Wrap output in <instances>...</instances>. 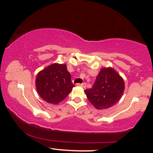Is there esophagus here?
<instances>
[{
    "label": "esophagus",
    "mask_w": 153,
    "mask_h": 153,
    "mask_svg": "<svg viewBox=\"0 0 153 153\" xmlns=\"http://www.w3.org/2000/svg\"><path fill=\"white\" fill-rule=\"evenodd\" d=\"M78 85H80V86L85 88V86H86V83H85V82H82V83H78Z\"/></svg>",
    "instance_id": "obj_1"
}]
</instances>
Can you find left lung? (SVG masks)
Masks as SVG:
<instances>
[{
    "mask_svg": "<svg viewBox=\"0 0 153 153\" xmlns=\"http://www.w3.org/2000/svg\"><path fill=\"white\" fill-rule=\"evenodd\" d=\"M124 90V82L112 68H102L93 87L85 90L88 99L96 108H110L120 100Z\"/></svg>",
    "mask_w": 153,
    "mask_h": 153,
    "instance_id": "left-lung-1",
    "label": "left lung"
}]
</instances>
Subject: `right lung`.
I'll use <instances>...</instances> for the list:
<instances>
[{
    "label": "right lung",
    "instance_id": "obj_1",
    "mask_svg": "<svg viewBox=\"0 0 153 153\" xmlns=\"http://www.w3.org/2000/svg\"><path fill=\"white\" fill-rule=\"evenodd\" d=\"M74 86L66 65L52 64L40 71L36 76V87L39 95L52 104L63 101Z\"/></svg>",
    "mask_w": 153,
    "mask_h": 153
}]
</instances>
